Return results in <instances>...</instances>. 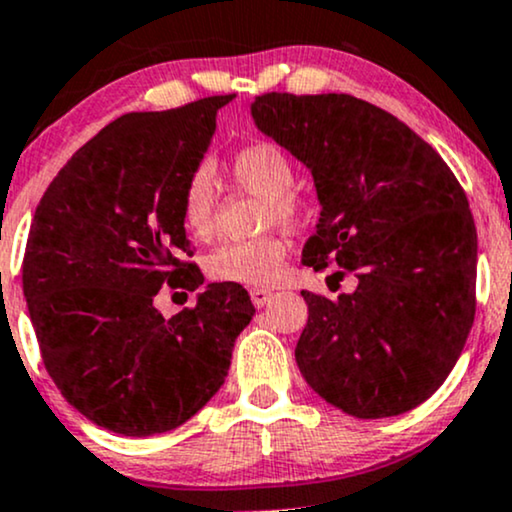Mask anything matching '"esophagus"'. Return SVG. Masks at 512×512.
Here are the masks:
<instances>
[{"mask_svg": "<svg viewBox=\"0 0 512 512\" xmlns=\"http://www.w3.org/2000/svg\"><path fill=\"white\" fill-rule=\"evenodd\" d=\"M250 298H252V305H255V308H264V305L272 301L274 293L269 289H252Z\"/></svg>", "mask_w": 512, "mask_h": 512, "instance_id": "1", "label": "esophagus"}]
</instances>
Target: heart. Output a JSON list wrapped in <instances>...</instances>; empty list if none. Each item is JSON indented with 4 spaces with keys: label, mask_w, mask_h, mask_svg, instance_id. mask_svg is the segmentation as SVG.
Here are the masks:
<instances>
[{
    "label": "heart",
    "mask_w": 512,
    "mask_h": 512,
    "mask_svg": "<svg viewBox=\"0 0 512 512\" xmlns=\"http://www.w3.org/2000/svg\"><path fill=\"white\" fill-rule=\"evenodd\" d=\"M231 178L245 190L264 197L262 221L267 226H296L303 216V202L293 185L289 156L274 144H250L231 161ZM216 187L207 168H199L182 190V221L195 238L214 231ZM286 257V240L276 233L248 240H228L209 257L207 269L214 279L236 284H269L276 279Z\"/></svg>",
    "instance_id": "heart-1"
}]
</instances>
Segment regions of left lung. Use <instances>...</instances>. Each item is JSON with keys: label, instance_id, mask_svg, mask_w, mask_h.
Here are the masks:
<instances>
[{"label": "left lung", "instance_id": "1", "mask_svg": "<svg viewBox=\"0 0 512 512\" xmlns=\"http://www.w3.org/2000/svg\"><path fill=\"white\" fill-rule=\"evenodd\" d=\"M250 115L313 175L320 221L303 262L358 279L334 301L301 291L305 383L356 419L419 407L474 322L477 228L460 182L414 129L349 93H264Z\"/></svg>", "mask_w": 512, "mask_h": 512}]
</instances>
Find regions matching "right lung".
Returning a JSON list of instances; mask_svg holds the SVG:
<instances>
[{
  "mask_svg": "<svg viewBox=\"0 0 512 512\" xmlns=\"http://www.w3.org/2000/svg\"><path fill=\"white\" fill-rule=\"evenodd\" d=\"M233 98L117 117L64 163L33 214L23 296L45 368L74 409L120 436L192 419L255 315L243 286H204L185 262L182 190ZM166 280L203 289L170 321L153 305Z\"/></svg>",
  "mask_w": 512,
  "mask_h": 512,
  "instance_id": "1",
  "label": "right lung"
}]
</instances>
